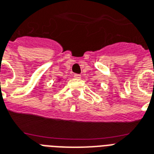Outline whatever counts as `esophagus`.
<instances>
[{"label": "esophagus", "mask_w": 154, "mask_h": 154, "mask_svg": "<svg viewBox=\"0 0 154 154\" xmlns=\"http://www.w3.org/2000/svg\"><path fill=\"white\" fill-rule=\"evenodd\" d=\"M73 77H75V78H77V79H79V78H81V75H80V74L75 73V74H73Z\"/></svg>", "instance_id": "esophagus-1"}]
</instances>
